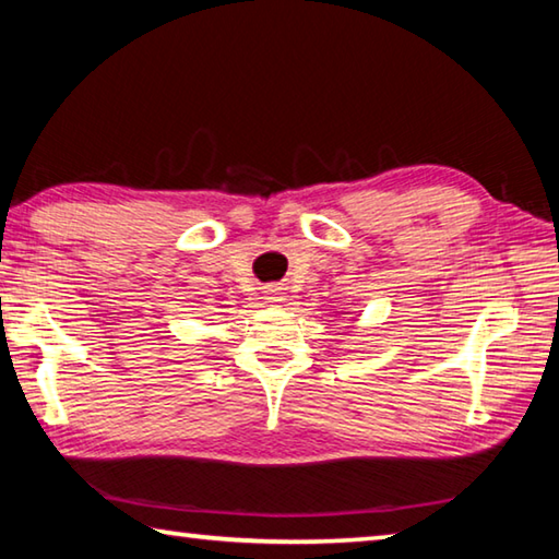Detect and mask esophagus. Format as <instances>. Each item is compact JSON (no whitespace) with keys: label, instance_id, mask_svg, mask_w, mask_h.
<instances>
[{"label":"esophagus","instance_id":"esophagus-1","mask_svg":"<svg viewBox=\"0 0 559 559\" xmlns=\"http://www.w3.org/2000/svg\"><path fill=\"white\" fill-rule=\"evenodd\" d=\"M266 298H269V300H281V290H278V288H271Z\"/></svg>","mask_w":559,"mask_h":559}]
</instances>
